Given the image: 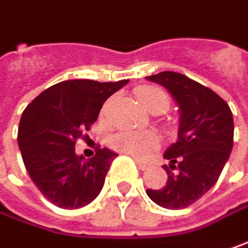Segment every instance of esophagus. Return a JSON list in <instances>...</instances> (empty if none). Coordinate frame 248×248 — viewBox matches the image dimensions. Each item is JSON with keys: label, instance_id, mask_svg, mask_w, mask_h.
<instances>
[{"label": "esophagus", "instance_id": "1", "mask_svg": "<svg viewBox=\"0 0 248 248\" xmlns=\"http://www.w3.org/2000/svg\"><path fill=\"white\" fill-rule=\"evenodd\" d=\"M135 163L138 165V167L141 169V170H146L148 169V163L146 162H143L141 159H135Z\"/></svg>", "mask_w": 248, "mask_h": 248}]
</instances>
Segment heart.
<instances>
[{"label":"heart","instance_id":"b5f03b06","mask_svg":"<svg viewBox=\"0 0 248 248\" xmlns=\"http://www.w3.org/2000/svg\"><path fill=\"white\" fill-rule=\"evenodd\" d=\"M135 96L140 100V103L154 114L165 113L170 107L169 94L157 86H152V85L141 86L135 91ZM108 105L110 102L105 105L103 114L107 111ZM110 145L118 152L135 157H145L154 148L157 146V138L154 132L124 131L113 135L110 138Z\"/></svg>","mask_w":248,"mask_h":248}]
</instances>
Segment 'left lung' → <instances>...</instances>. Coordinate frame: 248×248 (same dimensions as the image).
Instances as JSON below:
<instances>
[{
  "instance_id": "8db88e82",
  "label": "left lung",
  "mask_w": 248,
  "mask_h": 248,
  "mask_svg": "<svg viewBox=\"0 0 248 248\" xmlns=\"http://www.w3.org/2000/svg\"><path fill=\"white\" fill-rule=\"evenodd\" d=\"M146 79L165 86L180 110L177 142L163 155L170 162L163 166L166 186L146 194L162 208L183 209L219 179L233 148V116L219 94L183 74L165 71Z\"/></svg>"
}]
</instances>
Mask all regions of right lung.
<instances>
[{
  "label": "right lung",
  "mask_w": 248,
  "mask_h": 248,
  "mask_svg": "<svg viewBox=\"0 0 248 248\" xmlns=\"http://www.w3.org/2000/svg\"><path fill=\"white\" fill-rule=\"evenodd\" d=\"M128 79L97 82L72 79L50 86L23 110L18 145L31 181L60 208L77 209L91 204L102 191L117 154L97 148L85 160L75 143L97 120L106 100Z\"/></svg>",
  "instance_id": "1"
}]
</instances>
